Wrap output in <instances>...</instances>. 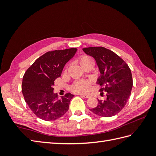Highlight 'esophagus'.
Masks as SVG:
<instances>
[{"mask_svg":"<svg viewBox=\"0 0 156 156\" xmlns=\"http://www.w3.org/2000/svg\"><path fill=\"white\" fill-rule=\"evenodd\" d=\"M80 97H84V98H89L90 97V95H88V94H80Z\"/></svg>","mask_w":156,"mask_h":156,"instance_id":"34e87169","label":"esophagus"}]
</instances>
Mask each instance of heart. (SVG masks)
I'll list each match as a JSON object with an SVG mask.
<instances>
[{
	"label": "heart",
	"instance_id": "heart-1",
	"mask_svg": "<svg viewBox=\"0 0 156 156\" xmlns=\"http://www.w3.org/2000/svg\"><path fill=\"white\" fill-rule=\"evenodd\" d=\"M78 63L82 66H84L85 64H88V63H93L94 61L90 57L87 55L82 56L80 59H78ZM90 82L87 80H77L74 84L72 85L71 89L73 92H76V93H86L90 90Z\"/></svg>",
	"mask_w": 156,
	"mask_h": 156
}]
</instances>
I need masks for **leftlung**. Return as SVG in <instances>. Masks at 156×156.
<instances>
[{
    "mask_svg": "<svg viewBox=\"0 0 156 156\" xmlns=\"http://www.w3.org/2000/svg\"><path fill=\"white\" fill-rule=\"evenodd\" d=\"M82 50L97 62L101 74L97 83L107 96L104 101L98 99V105L90 111L101 117H112L123 108L130 97L133 87L131 69L123 59L108 49L90 47Z\"/></svg>",
    "mask_w": 156,
    "mask_h": 156,
    "instance_id": "left-lung-1",
    "label": "left lung"
}]
</instances>
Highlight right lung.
I'll use <instances>...</instances> for the list:
<instances>
[{"label": "right lung", "mask_w": 156, "mask_h": 156, "mask_svg": "<svg viewBox=\"0 0 156 156\" xmlns=\"http://www.w3.org/2000/svg\"><path fill=\"white\" fill-rule=\"evenodd\" d=\"M77 49L48 51L37 58L25 72L22 92L31 111L44 121H54L68 111L74 95L66 94L58 98L54 92V81L61 76L64 66L72 59Z\"/></svg>", "instance_id": "right-lung-1"}]
</instances>
